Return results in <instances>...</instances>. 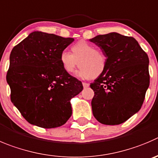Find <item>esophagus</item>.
Returning a JSON list of instances; mask_svg holds the SVG:
<instances>
[{
    "label": "esophagus",
    "mask_w": 158,
    "mask_h": 158,
    "mask_svg": "<svg viewBox=\"0 0 158 158\" xmlns=\"http://www.w3.org/2000/svg\"><path fill=\"white\" fill-rule=\"evenodd\" d=\"M82 85H83V87L85 88H88V87H89V84L86 83V82H83V83H82Z\"/></svg>",
    "instance_id": "esophagus-1"
}]
</instances>
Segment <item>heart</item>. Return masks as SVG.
Returning <instances> with one entry per match:
<instances>
[{
	"label": "heart",
	"mask_w": 158,
	"mask_h": 158,
	"mask_svg": "<svg viewBox=\"0 0 158 158\" xmlns=\"http://www.w3.org/2000/svg\"><path fill=\"white\" fill-rule=\"evenodd\" d=\"M71 53L63 50L60 54L61 67L67 73H73L76 67H80L77 76L82 79L98 77L104 73L108 65L106 55L101 49H95L86 41H79L72 45Z\"/></svg>",
	"instance_id": "1"
}]
</instances>
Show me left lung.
Returning a JSON list of instances; mask_svg holds the SVG:
<instances>
[{
    "instance_id": "obj_1",
    "label": "left lung",
    "mask_w": 158,
    "mask_h": 158,
    "mask_svg": "<svg viewBox=\"0 0 158 158\" xmlns=\"http://www.w3.org/2000/svg\"><path fill=\"white\" fill-rule=\"evenodd\" d=\"M105 52L104 73L91 84L94 91L91 108L105 125H118L140 109L150 85L149 58L133 37L117 32L90 40Z\"/></svg>"
}]
</instances>
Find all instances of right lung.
<instances>
[{
    "label": "right lung",
    "mask_w": 158,
    "mask_h": 158,
    "mask_svg": "<svg viewBox=\"0 0 158 158\" xmlns=\"http://www.w3.org/2000/svg\"><path fill=\"white\" fill-rule=\"evenodd\" d=\"M73 40L33 31L10 52L6 77L10 100L30 124L56 128L71 116L70 99L83 85L64 71L59 57Z\"/></svg>",
    "instance_id": "obj_1"
}]
</instances>
